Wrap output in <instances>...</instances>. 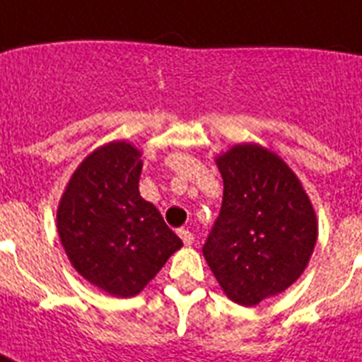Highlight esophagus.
Returning <instances> with one entry per match:
<instances>
[{
    "label": "esophagus",
    "mask_w": 362,
    "mask_h": 362,
    "mask_svg": "<svg viewBox=\"0 0 362 362\" xmlns=\"http://www.w3.org/2000/svg\"><path fill=\"white\" fill-rule=\"evenodd\" d=\"M178 235H180V239L184 241V245H186V247L193 245V241H195L193 233H191L189 230H186V228H180V230H178Z\"/></svg>",
    "instance_id": "obj_1"
}]
</instances>
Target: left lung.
Returning a JSON list of instances; mask_svg holds the SVG:
<instances>
[{
  "mask_svg": "<svg viewBox=\"0 0 362 362\" xmlns=\"http://www.w3.org/2000/svg\"><path fill=\"white\" fill-rule=\"evenodd\" d=\"M223 206L202 254L232 302L252 308L302 276L318 226L308 193L269 148L235 145L217 156Z\"/></svg>",
  "mask_w": 362,
  "mask_h": 362,
  "instance_id": "1",
  "label": "left lung"
}]
</instances>
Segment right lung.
Masks as SVG:
<instances>
[{
  "label": "right lung",
  "instance_id": "add662e5",
  "mask_svg": "<svg viewBox=\"0 0 362 362\" xmlns=\"http://www.w3.org/2000/svg\"><path fill=\"white\" fill-rule=\"evenodd\" d=\"M141 153L112 141L88 154L57 209L62 247L78 274L105 293L130 298L182 247L156 208L139 195Z\"/></svg>",
  "mask_w": 362,
  "mask_h": 362
}]
</instances>
